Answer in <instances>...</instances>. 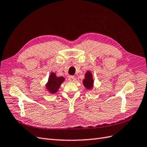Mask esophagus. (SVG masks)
<instances>
[{
    "label": "esophagus",
    "instance_id": "obj_1",
    "mask_svg": "<svg viewBox=\"0 0 147 147\" xmlns=\"http://www.w3.org/2000/svg\"><path fill=\"white\" fill-rule=\"evenodd\" d=\"M69 80L70 82H74L76 80V77H75V76H70L69 77Z\"/></svg>",
    "mask_w": 147,
    "mask_h": 147
}]
</instances>
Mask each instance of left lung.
<instances>
[{"mask_svg":"<svg viewBox=\"0 0 147 147\" xmlns=\"http://www.w3.org/2000/svg\"><path fill=\"white\" fill-rule=\"evenodd\" d=\"M83 84L84 85L85 87L90 90L93 88V85H94V79H93L92 74L90 71H87V73L85 75V78L83 80Z\"/></svg>","mask_w":147,"mask_h":147,"instance_id":"left-lung-1","label":"left lung"}]
</instances>
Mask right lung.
<instances>
[{"instance_id":"1","label":"right lung","mask_w":147,"mask_h":147,"mask_svg":"<svg viewBox=\"0 0 147 147\" xmlns=\"http://www.w3.org/2000/svg\"><path fill=\"white\" fill-rule=\"evenodd\" d=\"M65 80L63 77H57L55 73H51L49 76L47 84H46V88L51 94H55L58 91L60 85Z\"/></svg>"}]
</instances>
